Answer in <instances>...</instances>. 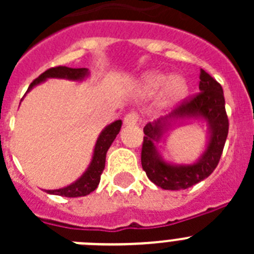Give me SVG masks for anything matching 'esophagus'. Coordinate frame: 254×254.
Masks as SVG:
<instances>
[{
	"mask_svg": "<svg viewBox=\"0 0 254 254\" xmlns=\"http://www.w3.org/2000/svg\"><path fill=\"white\" fill-rule=\"evenodd\" d=\"M138 120H140V116H138L137 112H129L125 117V125L133 126L138 122Z\"/></svg>",
	"mask_w": 254,
	"mask_h": 254,
	"instance_id": "34e87169",
	"label": "esophagus"
}]
</instances>
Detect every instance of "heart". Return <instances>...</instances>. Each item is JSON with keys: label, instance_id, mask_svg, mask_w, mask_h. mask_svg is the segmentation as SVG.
Segmentation results:
<instances>
[{"label": "heart", "instance_id": "heart-1", "mask_svg": "<svg viewBox=\"0 0 254 254\" xmlns=\"http://www.w3.org/2000/svg\"><path fill=\"white\" fill-rule=\"evenodd\" d=\"M163 86L164 87L163 88V93H161V98H163L164 104L167 105L174 104L183 99L188 90L187 82L181 76H174L168 80L167 76L163 73L151 72L143 78L142 91L147 95H151Z\"/></svg>", "mask_w": 254, "mask_h": 254}]
</instances>
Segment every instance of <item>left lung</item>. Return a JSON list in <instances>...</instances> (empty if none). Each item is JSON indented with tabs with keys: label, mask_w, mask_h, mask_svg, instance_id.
Instances as JSON below:
<instances>
[{
	"label": "left lung",
	"mask_w": 254,
	"mask_h": 254,
	"mask_svg": "<svg viewBox=\"0 0 254 254\" xmlns=\"http://www.w3.org/2000/svg\"><path fill=\"white\" fill-rule=\"evenodd\" d=\"M201 116L209 123L210 141L201 159L192 166H172L165 163L157 154V142L169 125L177 118ZM229 132V120L225 111L223 87L205 69L199 71V93L185 99L170 114L161 117L143 127L141 150L142 169L152 183L163 190H187L207 178L219 164Z\"/></svg>",
	"instance_id": "1"
}]
</instances>
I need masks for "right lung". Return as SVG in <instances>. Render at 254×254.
Returning a JSON list of instances; mask_svg holds the SVG:
<instances>
[{"instance_id": "1", "label": "right lung", "mask_w": 254, "mask_h": 254, "mask_svg": "<svg viewBox=\"0 0 254 254\" xmlns=\"http://www.w3.org/2000/svg\"><path fill=\"white\" fill-rule=\"evenodd\" d=\"M87 73H89L87 72V68H71V67L66 66L52 67V68L44 71L39 77L35 78L34 81L30 84L28 90H30L31 87L49 77L67 78V80H82L85 76H87ZM121 126H122V121L118 120L103 129L98 140H96L93 160H91L90 165H89L86 172L75 183L67 186L64 188H60V190H47V193L58 194V196L62 197H81L86 196V194L91 193L93 190H95L98 185H99L100 176H102L103 170H104L107 151L111 147L112 142L114 141L117 134L120 133Z\"/></svg>"}]
</instances>
